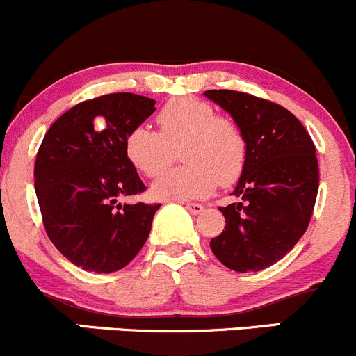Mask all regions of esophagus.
<instances>
[{
  "label": "esophagus",
  "instance_id": "esophagus-1",
  "mask_svg": "<svg viewBox=\"0 0 356 356\" xmlns=\"http://www.w3.org/2000/svg\"><path fill=\"white\" fill-rule=\"evenodd\" d=\"M186 209H188L193 216H198V213H202L203 210H205V207L200 205V203H186Z\"/></svg>",
  "mask_w": 356,
  "mask_h": 356
}]
</instances>
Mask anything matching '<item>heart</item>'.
Returning <instances> with one entry per match:
<instances>
[{
  "instance_id": "1",
  "label": "heart",
  "mask_w": 356,
  "mask_h": 356,
  "mask_svg": "<svg viewBox=\"0 0 356 356\" xmlns=\"http://www.w3.org/2000/svg\"><path fill=\"white\" fill-rule=\"evenodd\" d=\"M160 132L137 125L127 134L125 154L146 177L163 174L181 147L184 165L168 172L151 186L158 200L207 198L217 184L231 186L247 165L248 144L240 125L227 116L216 115L205 101L181 97L168 101L156 116Z\"/></svg>"
}]
</instances>
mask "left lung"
Wrapping results in <instances>:
<instances>
[{
  "label": "left lung",
  "mask_w": 356,
  "mask_h": 356,
  "mask_svg": "<svg viewBox=\"0 0 356 356\" xmlns=\"http://www.w3.org/2000/svg\"><path fill=\"white\" fill-rule=\"evenodd\" d=\"M240 125L248 144L247 165L233 195L220 207L226 226L210 240L213 255L240 273L280 261L308 229L316 193L315 144L289 109L234 90H207Z\"/></svg>",
  "instance_id": "left-lung-1"
}]
</instances>
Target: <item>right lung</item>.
<instances>
[{"instance_id":"obj_1","label":"right lung","mask_w":356,"mask_h":356,"mask_svg":"<svg viewBox=\"0 0 356 356\" xmlns=\"http://www.w3.org/2000/svg\"><path fill=\"white\" fill-rule=\"evenodd\" d=\"M154 99L108 94L79 102L44 134L34 163L43 226L65 259L95 273L125 268L146 243L160 205H122L146 189L125 137L154 113Z\"/></svg>"}]
</instances>
